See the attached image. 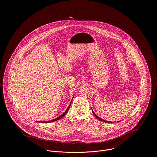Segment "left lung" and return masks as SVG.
Returning <instances> with one entry per match:
<instances>
[{"label":"left lung","instance_id":"obj_1","mask_svg":"<svg viewBox=\"0 0 157 157\" xmlns=\"http://www.w3.org/2000/svg\"><path fill=\"white\" fill-rule=\"evenodd\" d=\"M92 113H93V114H94V116H95V117H96V118H97V119H99V121H102V122H107V123H110V122H111V123H112V122H109V121H104V120H103V119H101V118H100V117H98V116H96V114H95V113H94V112H93V110H92ZM120 121H119V122H120ZM117 122H118V121H117Z\"/></svg>","mask_w":157,"mask_h":157}]
</instances>
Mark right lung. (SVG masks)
Here are the masks:
<instances>
[{
    "mask_svg": "<svg viewBox=\"0 0 157 157\" xmlns=\"http://www.w3.org/2000/svg\"><path fill=\"white\" fill-rule=\"evenodd\" d=\"M71 102H72V101H71ZM71 103L70 104V105H69V106H68V107L67 108V109L65 110V112L64 113H63L60 116H59L58 117H57V118H56V119H53V120H50V121H42V122H41V123H49V122H55V121H58V120H59V119H61L62 117H63L66 114V113H68V110H69V109H70V106H71Z\"/></svg>",
    "mask_w": 157,
    "mask_h": 157,
    "instance_id": "right-lung-1",
    "label": "right lung"
}]
</instances>
